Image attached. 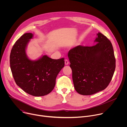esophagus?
Returning a JSON list of instances; mask_svg holds the SVG:
<instances>
[{
	"label": "esophagus",
	"instance_id": "obj_1",
	"mask_svg": "<svg viewBox=\"0 0 127 127\" xmlns=\"http://www.w3.org/2000/svg\"><path fill=\"white\" fill-rule=\"evenodd\" d=\"M69 64V61H68V60H67V59H65V64L66 65H68Z\"/></svg>",
	"mask_w": 127,
	"mask_h": 127
}]
</instances>
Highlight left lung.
Listing matches in <instances>:
<instances>
[{
    "mask_svg": "<svg viewBox=\"0 0 127 127\" xmlns=\"http://www.w3.org/2000/svg\"><path fill=\"white\" fill-rule=\"evenodd\" d=\"M97 35L95 45H79L68 52L74 88L80 95H92L104 90L115 70L116 59L111 42L100 32Z\"/></svg>",
    "mask_w": 127,
    "mask_h": 127,
    "instance_id": "8db88e82",
    "label": "left lung"
}]
</instances>
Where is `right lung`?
Returning <instances> with one entry per match:
<instances>
[{"label":"right lung","instance_id":"add662e5","mask_svg":"<svg viewBox=\"0 0 127 127\" xmlns=\"http://www.w3.org/2000/svg\"><path fill=\"white\" fill-rule=\"evenodd\" d=\"M33 36L26 33L16 41L11 50L10 69L16 84L25 92L34 96H44L55 87L64 59H53L44 55L36 60L30 59L26 49Z\"/></svg>","mask_w":127,"mask_h":127}]
</instances>
